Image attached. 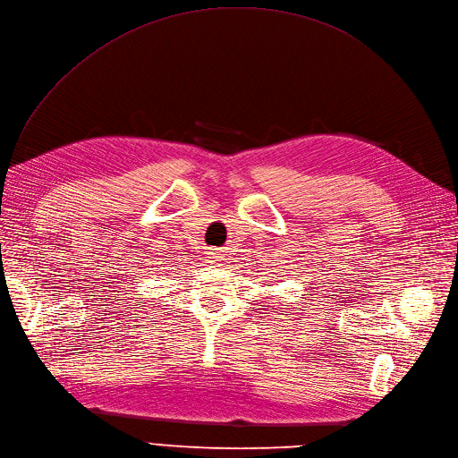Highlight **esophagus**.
<instances>
[{
  "mask_svg": "<svg viewBox=\"0 0 458 458\" xmlns=\"http://www.w3.org/2000/svg\"><path fill=\"white\" fill-rule=\"evenodd\" d=\"M215 260H216V256L213 254V256H211V262H215Z\"/></svg>",
  "mask_w": 458,
  "mask_h": 458,
  "instance_id": "esophagus-1",
  "label": "esophagus"
}]
</instances>
